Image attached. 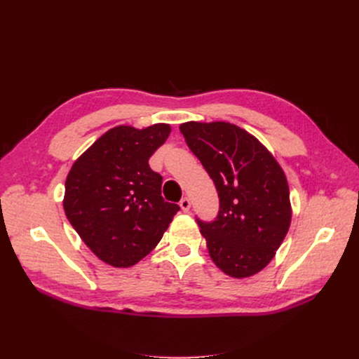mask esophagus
Instances as JSON below:
<instances>
[{
    "instance_id": "34e87169",
    "label": "esophagus",
    "mask_w": 359,
    "mask_h": 359,
    "mask_svg": "<svg viewBox=\"0 0 359 359\" xmlns=\"http://www.w3.org/2000/svg\"><path fill=\"white\" fill-rule=\"evenodd\" d=\"M180 206H181V210H182L184 212H187V211L190 210V206H191L190 199H189V198H182L181 202H180Z\"/></svg>"
}]
</instances>
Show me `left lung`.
Masks as SVG:
<instances>
[{
  "label": "left lung",
  "mask_w": 359,
  "mask_h": 359,
  "mask_svg": "<svg viewBox=\"0 0 359 359\" xmlns=\"http://www.w3.org/2000/svg\"><path fill=\"white\" fill-rule=\"evenodd\" d=\"M180 130L220 198L217 219L198 220L212 262L233 278L257 274L276 256L292 220L283 169L235 124L189 121Z\"/></svg>",
  "instance_id": "8db88e82"
}]
</instances>
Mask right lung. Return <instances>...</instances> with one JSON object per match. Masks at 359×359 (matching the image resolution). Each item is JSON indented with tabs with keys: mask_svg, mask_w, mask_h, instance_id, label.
<instances>
[{
	"mask_svg": "<svg viewBox=\"0 0 359 359\" xmlns=\"http://www.w3.org/2000/svg\"><path fill=\"white\" fill-rule=\"evenodd\" d=\"M170 135L169 124L116 126L73 163L64 211L91 252L107 265L127 268L153 250L177 203L161 198V175L148 160Z\"/></svg>",
	"mask_w": 359,
	"mask_h": 359,
	"instance_id": "right-lung-1",
	"label": "right lung"
}]
</instances>
